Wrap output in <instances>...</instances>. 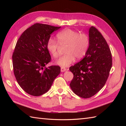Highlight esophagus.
<instances>
[{
	"label": "esophagus",
	"instance_id": "obj_1",
	"mask_svg": "<svg viewBox=\"0 0 126 126\" xmlns=\"http://www.w3.org/2000/svg\"><path fill=\"white\" fill-rule=\"evenodd\" d=\"M66 70H67V69H66L65 68L61 67V72H64V71H66Z\"/></svg>",
	"mask_w": 126,
	"mask_h": 126
}]
</instances>
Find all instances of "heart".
<instances>
[{"instance_id":"1","label":"heart","mask_w":126,"mask_h":126,"mask_svg":"<svg viewBox=\"0 0 126 126\" xmlns=\"http://www.w3.org/2000/svg\"><path fill=\"white\" fill-rule=\"evenodd\" d=\"M57 39L61 47H65L66 53L56 62V64L63 67L70 65L77 60H81L86 54L89 45V37L85 33L65 29L57 33ZM47 49L53 58H57L59 45L54 38H50L47 43Z\"/></svg>"}]
</instances>
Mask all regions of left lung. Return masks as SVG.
I'll list each match as a JSON object with an SVG mask.
<instances>
[{
  "instance_id": "8db88e82",
  "label": "left lung",
  "mask_w": 126,
  "mask_h": 126,
  "mask_svg": "<svg viewBox=\"0 0 126 126\" xmlns=\"http://www.w3.org/2000/svg\"><path fill=\"white\" fill-rule=\"evenodd\" d=\"M89 45L82 60L71 66L74 75L70 86L82 98L92 97L105 84L112 66L110 49L101 33L94 26L89 29Z\"/></svg>"
}]
</instances>
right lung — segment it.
I'll use <instances>...</instances> for the list:
<instances>
[{"label":"right lung","instance_id":"1","mask_svg":"<svg viewBox=\"0 0 126 126\" xmlns=\"http://www.w3.org/2000/svg\"><path fill=\"white\" fill-rule=\"evenodd\" d=\"M61 28L34 24L18 40L12 55L13 71L18 83L29 94L38 96L47 93L61 73L59 66H45L51 61L47 41Z\"/></svg>","mask_w":126,"mask_h":126}]
</instances>
